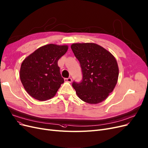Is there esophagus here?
Segmentation results:
<instances>
[{
	"label": "esophagus",
	"instance_id": "34e87169",
	"mask_svg": "<svg viewBox=\"0 0 148 148\" xmlns=\"http://www.w3.org/2000/svg\"><path fill=\"white\" fill-rule=\"evenodd\" d=\"M64 81H66V82L71 83V82H72V78H65V79H64Z\"/></svg>",
	"mask_w": 148,
	"mask_h": 148
}]
</instances>
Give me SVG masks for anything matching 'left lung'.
Here are the masks:
<instances>
[{"label":"left lung","instance_id":"1","mask_svg":"<svg viewBox=\"0 0 148 148\" xmlns=\"http://www.w3.org/2000/svg\"><path fill=\"white\" fill-rule=\"evenodd\" d=\"M82 70L80 83L73 81L72 86L78 97L90 104L99 103L113 92L118 82V63L108 51L93 43L71 45Z\"/></svg>","mask_w":148,"mask_h":148}]
</instances>
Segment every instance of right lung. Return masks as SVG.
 Masks as SVG:
<instances>
[{"label":"right lung","instance_id":"obj_1","mask_svg":"<svg viewBox=\"0 0 148 148\" xmlns=\"http://www.w3.org/2000/svg\"><path fill=\"white\" fill-rule=\"evenodd\" d=\"M67 45L49 44L40 47L21 64L19 76L27 92L40 101L51 99L64 80L58 65L68 50Z\"/></svg>","mask_w":148,"mask_h":148}]
</instances>
